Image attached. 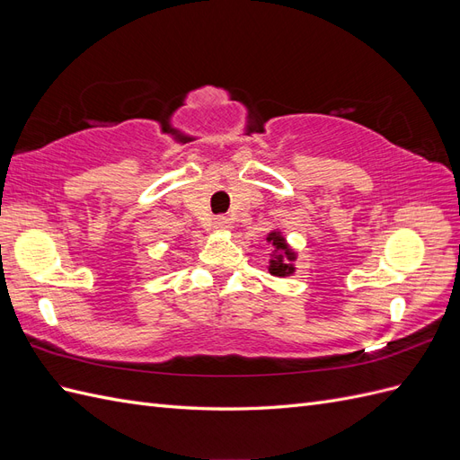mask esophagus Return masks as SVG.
I'll use <instances>...</instances> for the list:
<instances>
[{
	"label": "esophagus",
	"instance_id": "34e87169",
	"mask_svg": "<svg viewBox=\"0 0 460 460\" xmlns=\"http://www.w3.org/2000/svg\"><path fill=\"white\" fill-rule=\"evenodd\" d=\"M213 226H215V230H218V232H226V230L232 228V222H230L228 217H217V218L213 220Z\"/></svg>",
	"mask_w": 460,
	"mask_h": 460
}]
</instances>
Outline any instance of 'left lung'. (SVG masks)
Instances as JSON below:
<instances>
[{
	"mask_svg": "<svg viewBox=\"0 0 460 460\" xmlns=\"http://www.w3.org/2000/svg\"><path fill=\"white\" fill-rule=\"evenodd\" d=\"M267 242L272 243V247H274L272 257L269 261V272L272 276H278V278H286V276L294 274L296 272V264L294 262L297 259V253L289 247V243L286 242L282 232L272 230L267 235Z\"/></svg>",
	"mask_w": 460,
	"mask_h": 460,
	"instance_id": "left-lung-1",
	"label": "left lung"
}]
</instances>
